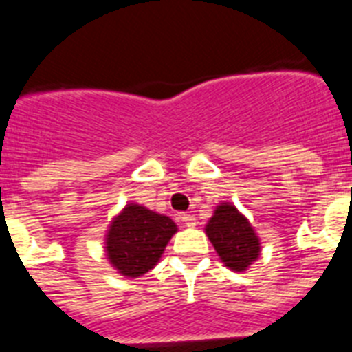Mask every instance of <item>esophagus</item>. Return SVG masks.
I'll return each mask as SVG.
<instances>
[{"label":"esophagus","instance_id":"1","mask_svg":"<svg viewBox=\"0 0 352 352\" xmlns=\"http://www.w3.org/2000/svg\"><path fill=\"white\" fill-rule=\"evenodd\" d=\"M179 219H182L183 222H185L186 227H195V226H197V219H195L194 214H190V213H183L182 217H179Z\"/></svg>","mask_w":352,"mask_h":352}]
</instances>
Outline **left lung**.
Returning <instances> with one entry per match:
<instances>
[{
	"mask_svg": "<svg viewBox=\"0 0 352 352\" xmlns=\"http://www.w3.org/2000/svg\"><path fill=\"white\" fill-rule=\"evenodd\" d=\"M204 231L220 261L232 272H247L259 259L261 238L250 220L232 203L222 201L214 208Z\"/></svg>",
	"mask_w": 352,
	"mask_h": 352,
	"instance_id": "obj_1",
	"label": "left lung"
}]
</instances>
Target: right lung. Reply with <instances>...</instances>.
Listing matches in <instances>:
<instances>
[{"mask_svg":"<svg viewBox=\"0 0 352 352\" xmlns=\"http://www.w3.org/2000/svg\"><path fill=\"white\" fill-rule=\"evenodd\" d=\"M178 226L166 214L129 203L111 220L104 238L109 264L121 276L138 278L153 270Z\"/></svg>","mask_w":352,"mask_h":352,"instance_id":"right-lung-1","label":"right lung"}]
</instances>
